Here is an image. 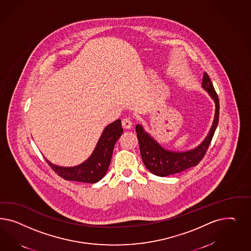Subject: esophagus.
Wrapping results in <instances>:
<instances>
[{
  "mask_svg": "<svg viewBox=\"0 0 251 251\" xmlns=\"http://www.w3.org/2000/svg\"><path fill=\"white\" fill-rule=\"evenodd\" d=\"M122 127L124 129H130L132 127V122L129 118H124L122 120Z\"/></svg>",
  "mask_w": 251,
  "mask_h": 251,
  "instance_id": "esophagus-1",
  "label": "esophagus"
}]
</instances>
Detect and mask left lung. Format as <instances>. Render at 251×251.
I'll return each instance as SVG.
<instances>
[{"label": "left lung", "mask_w": 251, "mask_h": 251, "mask_svg": "<svg viewBox=\"0 0 251 251\" xmlns=\"http://www.w3.org/2000/svg\"><path fill=\"white\" fill-rule=\"evenodd\" d=\"M201 87L213 99L215 110L209 132L196 147L186 151L169 150L160 145L152 134L145 130L142 124H137L135 126L142 159L145 167L153 175L166 176L176 174L190 167H196L203 158L219 122V99L210 77L206 73L203 74Z\"/></svg>", "instance_id": "left-lung-1"}]
</instances>
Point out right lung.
Wrapping results in <instances>:
<instances>
[{"label":"right lung","instance_id":"add662e5","mask_svg":"<svg viewBox=\"0 0 251 251\" xmlns=\"http://www.w3.org/2000/svg\"><path fill=\"white\" fill-rule=\"evenodd\" d=\"M122 121L120 119L106 125L90 156L77 166L61 167L55 165L47 158L46 161L55 173L66 180L84 183L99 182L106 175L112 157L115 144L122 136Z\"/></svg>","mask_w":251,"mask_h":251}]
</instances>
